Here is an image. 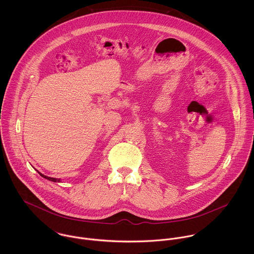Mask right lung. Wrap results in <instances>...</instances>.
<instances>
[{
  "instance_id": "1",
  "label": "right lung",
  "mask_w": 254,
  "mask_h": 254,
  "mask_svg": "<svg viewBox=\"0 0 254 254\" xmlns=\"http://www.w3.org/2000/svg\"><path fill=\"white\" fill-rule=\"evenodd\" d=\"M39 174L43 177V178H45V179H47V180H49V181L52 182H61V179H57V178H51V177H48V176H45V175H43L42 173H40L39 172Z\"/></svg>"
}]
</instances>
